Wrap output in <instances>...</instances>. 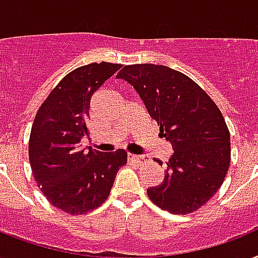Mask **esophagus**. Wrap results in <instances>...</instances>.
I'll return each mask as SVG.
<instances>
[{
  "mask_svg": "<svg viewBox=\"0 0 258 258\" xmlns=\"http://www.w3.org/2000/svg\"><path fill=\"white\" fill-rule=\"evenodd\" d=\"M127 159L136 161V163H147V161H149V156H147V155H141V156H137V155H127Z\"/></svg>",
  "mask_w": 258,
  "mask_h": 258,
  "instance_id": "1",
  "label": "esophagus"
}]
</instances>
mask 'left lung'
<instances>
[{
    "label": "left lung",
    "mask_w": 258,
    "mask_h": 258,
    "mask_svg": "<svg viewBox=\"0 0 258 258\" xmlns=\"http://www.w3.org/2000/svg\"><path fill=\"white\" fill-rule=\"evenodd\" d=\"M115 78L135 89L173 149L164 180L147 189L149 199L171 214L198 210L230 165V133L221 110L192 79L167 66H125Z\"/></svg>",
    "instance_id": "obj_1"
}]
</instances>
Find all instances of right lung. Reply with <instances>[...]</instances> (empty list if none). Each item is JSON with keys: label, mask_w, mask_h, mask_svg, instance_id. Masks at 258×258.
<instances>
[{"label": "right lung", "mask_w": 258, "mask_h": 258, "mask_svg": "<svg viewBox=\"0 0 258 258\" xmlns=\"http://www.w3.org/2000/svg\"><path fill=\"white\" fill-rule=\"evenodd\" d=\"M119 69L121 64L102 61L67 74L32 125L29 163L36 183L55 207L73 215L86 214L106 201L119 167L126 164L123 149L103 153L81 145L89 137L91 97Z\"/></svg>", "instance_id": "obj_1"}]
</instances>
